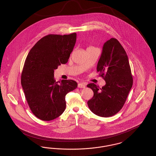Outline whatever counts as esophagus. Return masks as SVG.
Masks as SVG:
<instances>
[{
  "mask_svg": "<svg viewBox=\"0 0 156 156\" xmlns=\"http://www.w3.org/2000/svg\"><path fill=\"white\" fill-rule=\"evenodd\" d=\"M78 87L79 88H85V84L84 83H80L78 85Z\"/></svg>",
  "mask_w": 156,
  "mask_h": 156,
  "instance_id": "1",
  "label": "esophagus"
}]
</instances>
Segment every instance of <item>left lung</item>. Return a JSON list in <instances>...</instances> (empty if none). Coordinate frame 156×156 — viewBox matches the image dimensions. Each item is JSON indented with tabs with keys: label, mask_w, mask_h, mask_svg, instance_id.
<instances>
[{
	"label": "left lung",
	"mask_w": 156,
	"mask_h": 156,
	"mask_svg": "<svg viewBox=\"0 0 156 156\" xmlns=\"http://www.w3.org/2000/svg\"><path fill=\"white\" fill-rule=\"evenodd\" d=\"M97 71L106 84L102 88L94 83L87 85L94 92L88 107L99 116H112L122 108L133 85L128 57L117 39L111 38L104 43Z\"/></svg>",
	"instance_id": "1"
}]
</instances>
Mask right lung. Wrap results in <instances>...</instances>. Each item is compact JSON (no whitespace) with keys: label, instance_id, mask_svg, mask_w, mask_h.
Returning <instances> with one entry per match:
<instances>
[{"label":"right lung","instance_id":"obj_1","mask_svg":"<svg viewBox=\"0 0 156 156\" xmlns=\"http://www.w3.org/2000/svg\"><path fill=\"white\" fill-rule=\"evenodd\" d=\"M76 39L75 33L47 35L27 56L21 83L30 110L38 119L50 121L59 117L66 109V95L78 86L73 80L56 82L54 78V69L68 62Z\"/></svg>","mask_w":156,"mask_h":156}]
</instances>
